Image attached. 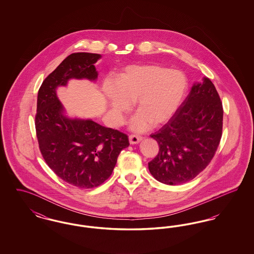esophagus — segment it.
Returning <instances> with one entry per match:
<instances>
[{
    "label": "esophagus",
    "mask_w": 254,
    "mask_h": 254,
    "mask_svg": "<svg viewBox=\"0 0 254 254\" xmlns=\"http://www.w3.org/2000/svg\"><path fill=\"white\" fill-rule=\"evenodd\" d=\"M129 143L131 144V145H135V144H138V143H140L141 141H142V137L141 136H139V135H136V134H131V135H129Z\"/></svg>",
    "instance_id": "obj_1"
}]
</instances>
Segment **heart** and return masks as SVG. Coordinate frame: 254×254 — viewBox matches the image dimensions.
<instances>
[{"instance_id":"obj_1","label":"heart","mask_w":254,"mask_h":254,"mask_svg":"<svg viewBox=\"0 0 254 254\" xmlns=\"http://www.w3.org/2000/svg\"><path fill=\"white\" fill-rule=\"evenodd\" d=\"M103 89L118 119L135 102L139 112L129 126L134 131L142 132L152 124L163 125L173 116L186 95L188 80L180 70L159 64L128 65L116 83L107 80Z\"/></svg>"}]
</instances>
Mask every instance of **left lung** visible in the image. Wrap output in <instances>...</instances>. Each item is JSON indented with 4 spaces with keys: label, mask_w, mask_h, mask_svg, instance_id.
I'll return each instance as SVG.
<instances>
[{
    "label": "left lung",
    "mask_w": 254,
    "mask_h": 254,
    "mask_svg": "<svg viewBox=\"0 0 254 254\" xmlns=\"http://www.w3.org/2000/svg\"><path fill=\"white\" fill-rule=\"evenodd\" d=\"M223 106L208 78L196 83L169 121L150 135L159 145L151 175L176 186L194 179L214 156L223 130Z\"/></svg>",
    "instance_id": "left-lung-1"
}]
</instances>
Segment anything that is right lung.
Instances as JSON below:
<instances>
[{
  "label": "right lung",
  "instance_id": "1",
  "mask_svg": "<svg viewBox=\"0 0 254 254\" xmlns=\"http://www.w3.org/2000/svg\"><path fill=\"white\" fill-rule=\"evenodd\" d=\"M100 58L95 53L70 54L38 91L35 127L40 151L58 177L79 189H93L108 180L122 149L129 145L127 135L117 129L67 118L56 94V88L69 79L95 81L94 64Z\"/></svg>",
  "mask_w": 254,
  "mask_h": 254
}]
</instances>
